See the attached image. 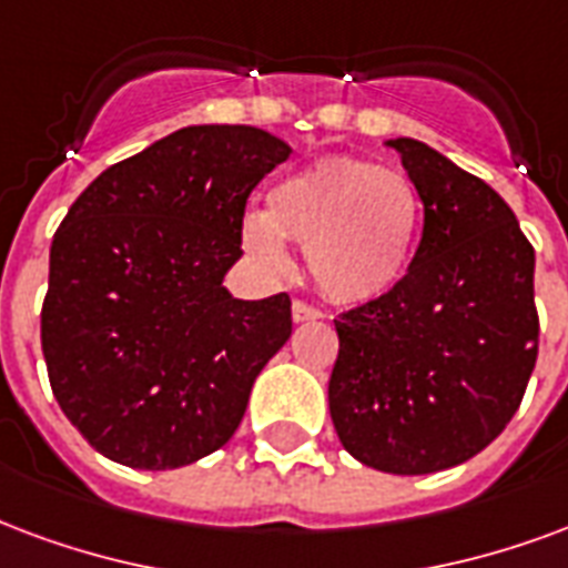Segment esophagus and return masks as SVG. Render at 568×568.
Listing matches in <instances>:
<instances>
[{"label": "esophagus", "instance_id": "34e87169", "mask_svg": "<svg viewBox=\"0 0 568 568\" xmlns=\"http://www.w3.org/2000/svg\"><path fill=\"white\" fill-rule=\"evenodd\" d=\"M292 318H295V322H316V318H322V310L313 304H306V301H295V304H292Z\"/></svg>", "mask_w": 568, "mask_h": 568}]
</instances>
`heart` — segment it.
Here are the masks:
<instances>
[{
  "mask_svg": "<svg viewBox=\"0 0 568 568\" xmlns=\"http://www.w3.org/2000/svg\"><path fill=\"white\" fill-rule=\"evenodd\" d=\"M418 216V192L406 174L355 155H331L280 180L267 210L243 220L241 237L271 267L285 264L280 236L304 246L306 271L327 297L364 304L403 280Z\"/></svg>",
  "mask_w": 568,
  "mask_h": 568,
  "instance_id": "obj_1",
  "label": "heart"
}]
</instances>
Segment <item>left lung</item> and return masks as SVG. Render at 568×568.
<instances>
[{"instance_id": "1", "label": "left lung", "mask_w": 568, "mask_h": 568, "mask_svg": "<svg viewBox=\"0 0 568 568\" xmlns=\"http://www.w3.org/2000/svg\"><path fill=\"white\" fill-rule=\"evenodd\" d=\"M424 204L388 295L334 318L327 403L361 464L424 476L476 457L518 413L539 355L536 252L485 180L413 138L388 141Z\"/></svg>"}]
</instances>
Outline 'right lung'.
<instances>
[{"label": "right lung", "mask_w": 568, "mask_h": 568, "mask_svg": "<svg viewBox=\"0 0 568 568\" xmlns=\"http://www.w3.org/2000/svg\"><path fill=\"white\" fill-rule=\"evenodd\" d=\"M288 153L252 125H189L69 207L41 352L60 409L99 455L178 469L234 436L252 382L292 337V301H237L222 276L243 255L252 189Z\"/></svg>", "instance_id": "1"}]
</instances>
